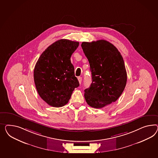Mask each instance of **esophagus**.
<instances>
[{"label": "esophagus", "mask_w": 158, "mask_h": 158, "mask_svg": "<svg viewBox=\"0 0 158 158\" xmlns=\"http://www.w3.org/2000/svg\"><path fill=\"white\" fill-rule=\"evenodd\" d=\"M77 79H78V81L79 82V83L81 84V81H82V77H77Z\"/></svg>", "instance_id": "34e87169"}]
</instances>
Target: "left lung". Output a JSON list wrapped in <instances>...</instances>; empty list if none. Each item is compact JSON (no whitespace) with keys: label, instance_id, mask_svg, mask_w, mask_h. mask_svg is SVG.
Here are the masks:
<instances>
[{"label":"left lung","instance_id":"8db88e82","mask_svg":"<svg viewBox=\"0 0 158 158\" xmlns=\"http://www.w3.org/2000/svg\"><path fill=\"white\" fill-rule=\"evenodd\" d=\"M81 47L92 74L90 87L85 90L86 102L96 109L114 102L123 93L127 81L123 56L116 47L103 40L83 42Z\"/></svg>","mask_w":158,"mask_h":158}]
</instances>
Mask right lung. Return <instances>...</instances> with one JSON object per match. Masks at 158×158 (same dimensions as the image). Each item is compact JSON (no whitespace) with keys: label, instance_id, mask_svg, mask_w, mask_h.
<instances>
[{"label":"right lung","instance_id":"obj_1","mask_svg":"<svg viewBox=\"0 0 158 158\" xmlns=\"http://www.w3.org/2000/svg\"><path fill=\"white\" fill-rule=\"evenodd\" d=\"M79 42L61 39L48 47L37 61L34 81L40 97L51 106H63L68 102L79 83L75 76L71 56Z\"/></svg>","mask_w":158,"mask_h":158}]
</instances>
